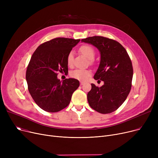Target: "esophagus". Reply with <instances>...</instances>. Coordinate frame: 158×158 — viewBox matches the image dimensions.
Masks as SVG:
<instances>
[{"label": "esophagus", "mask_w": 158, "mask_h": 158, "mask_svg": "<svg viewBox=\"0 0 158 158\" xmlns=\"http://www.w3.org/2000/svg\"><path fill=\"white\" fill-rule=\"evenodd\" d=\"M80 85L82 86V85H84V82H80Z\"/></svg>", "instance_id": "1"}]
</instances>
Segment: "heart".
Instances as JSON below:
<instances>
[{"instance_id":"1","label":"heart","mask_w":158,"mask_h":158,"mask_svg":"<svg viewBox=\"0 0 158 158\" xmlns=\"http://www.w3.org/2000/svg\"><path fill=\"white\" fill-rule=\"evenodd\" d=\"M79 51L85 57H86L87 59L89 60H93L95 55V52L94 48L89 45H83L81 47L79 48ZM73 60V52L72 51H70L67 56V64L69 66L72 65ZM90 75V70L82 69H76L72 71L70 73V76L72 77L82 81H86L89 77Z\"/></svg>"}]
</instances>
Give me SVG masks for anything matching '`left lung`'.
<instances>
[{
  "mask_svg": "<svg viewBox=\"0 0 158 158\" xmlns=\"http://www.w3.org/2000/svg\"><path fill=\"white\" fill-rule=\"evenodd\" d=\"M81 41L94 45L101 54L94 78L104 81V85L98 87L91 84L92 89L87 95L89 105L100 113H112L124 102L130 92L133 76L130 57L120 43L110 38L92 36Z\"/></svg>",
  "mask_w": 158,
  "mask_h": 158,
  "instance_id": "left-lung-1",
  "label": "left lung"
}]
</instances>
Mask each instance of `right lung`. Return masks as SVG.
Returning <instances> with one entry per match:
<instances>
[{"instance_id":"obj_1","label":"right lung","mask_w":158,"mask_h":158,"mask_svg":"<svg viewBox=\"0 0 158 158\" xmlns=\"http://www.w3.org/2000/svg\"><path fill=\"white\" fill-rule=\"evenodd\" d=\"M80 40L56 38L41 44L33 53L26 71L29 92L43 110L55 113L67 106L79 86L76 79L60 81L57 72H68L67 56Z\"/></svg>"}]
</instances>
